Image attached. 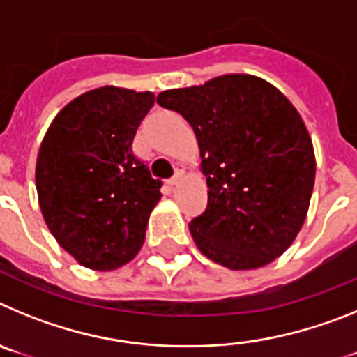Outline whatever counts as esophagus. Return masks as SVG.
I'll return each mask as SVG.
<instances>
[{
    "instance_id": "1",
    "label": "esophagus",
    "mask_w": 357,
    "mask_h": 357,
    "mask_svg": "<svg viewBox=\"0 0 357 357\" xmlns=\"http://www.w3.org/2000/svg\"><path fill=\"white\" fill-rule=\"evenodd\" d=\"M182 176H184V166H176L175 175H173L172 181H168L169 188H176V185H178V182H181Z\"/></svg>"
}]
</instances>
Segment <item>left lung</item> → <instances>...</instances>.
Wrapping results in <instances>:
<instances>
[{
    "instance_id": "1",
    "label": "left lung",
    "mask_w": 357,
    "mask_h": 357,
    "mask_svg": "<svg viewBox=\"0 0 357 357\" xmlns=\"http://www.w3.org/2000/svg\"><path fill=\"white\" fill-rule=\"evenodd\" d=\"M184 116L200 148L207 209L189 223L202 254L229 270H255L301 232L317 159L298 110L275 85L230 73L157 96Z\"/></svg>"
}]
</instances>
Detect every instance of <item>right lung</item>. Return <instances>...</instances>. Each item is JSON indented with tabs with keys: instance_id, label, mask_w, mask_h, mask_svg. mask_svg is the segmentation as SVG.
<instances>
[{
	"instance_id": "obj_1",
	"label": "right lung",
	"mask_w": 357,
	"mask_h": 357,
	"mask_svg": "<svg viewBox=\"0 0 357 357\" xmlns=\"http://www.w3.org/2000/svg\"><path fill=\"white\" fill-rule=\"evenodd\" d=\"M150 91L103 85L68 103L40 143L36 188L44 222L82 266L112 272L141 250L160 181L132 153Z\"/></svg>"
}]
</instances>
